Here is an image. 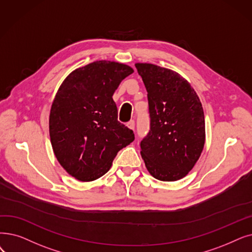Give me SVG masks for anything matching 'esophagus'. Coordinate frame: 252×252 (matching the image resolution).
Masks as SVG:
<instances>
[{"instance_id": "1", "label": "esophagus", "mask_w": 252, "mask_h": 252, "mask_svg": "<svg viewBox=\"0 0 252 252\" xmlns=\"http://www.w3.org/2000/svg\"><path fill=\"white\" fill-rule=\"evenodd\" d=\"M126 126L130 129H135V122H134V120H129V122L126 124Z\"/></svg>"}]
</instances>
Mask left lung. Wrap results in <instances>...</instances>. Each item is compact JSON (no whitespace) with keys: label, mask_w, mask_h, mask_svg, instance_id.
I'll return each mask as SVG.
<instances>
[{"label":"left lung","mask_w":252,"mask_h":252,"mask_svg":"<svg viewBox=\"0 0 252 252\" xmlns=\"http://www.w3.org/2000/svg\"><path fill=\"white\" fill-rule=\"evenodd\" d=\"M147 91L150 129L141 141L148 172L176 181L193 168L205 144L204 111L198 94L178 73L158 65L135 64Z\"/></svg>","instance_id":"left-lung-1"}]
</instances>
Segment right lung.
I'll use <instances>...</instances> for the list:
<instances>
[{
	"mask_svg": "<svg viewBox=\"0 0 252 252\" xmlns=\"http://www.w3.org/2000/svg\"><path fill=\"white\" fill-rule=\"evenodd\" d=\"M134 70L125 63L96 61L63 80L49 115V135L61 166L80 181H94L110 170L117 152L135 140L117 120L112 99Z\"/></svg>",
	"mask_w": 252,
	"mask_h": 252,
	"instance_id": "1",
	"label": "right lung"
}]
</instances>
